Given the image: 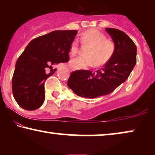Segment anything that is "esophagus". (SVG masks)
Instances as JSON below:
<instances>
[{
    "mask_svg": "<svg viewBox=\"0 0 155 155\" xmlns=\"http://www.w3.org/2000/svg\"><path fill=\"white\" fill-rule=\"evenodd\" d=\"M69 69H70V71H71V72H73V71H74V69L73 68L70 67V68H69Z\"/></svg>",
    "mask_w": 155,
    "mask_h": 155,
    "instance_id": "obj_1",
    "label": "esophagus"
}]
</instances>
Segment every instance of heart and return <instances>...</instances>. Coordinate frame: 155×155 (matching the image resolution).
Instances as JSON below:
<instances>
[{"instance_id": "b5f03b06", "label": "heart", "mask_w": 155, "mask_h": 155, "mask_svg": "<svg viewBox=\"0 0 155 155\" xmlns=\"http://www.w3.org/2000/svg\"><path fill=\"white\" fill-rule=\"evenodd\" d=\"M80 41L83 44H89L90 47L87 52V56H80L73 59L70 65L75 70L85 69L87 68L100 66L107 63L113 56L115 51L114 42L106 39V36L96 29H88L80 37ZM79 42L73 40L70 46L69 54L71 57L77 54Z\"/></svg>"}]
</instances>
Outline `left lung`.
I'll list each match as a JSON object with an SVG mask.
<instances>
[{
  "label": "left lung",
  "mask_w": 155,
  "mask_h": 155,
  "mask_svg": "<svg viewBox=\"0 0 155 155\" xmlns=\"http://www.w3.org/2000/svg\"><path fill=\"white\" fill-rule=\"evenodd\" d=\"M105 29L115 45L113 56L96 73L80 70L71 74L67 84L78 96L94 99L110 94L128 79L136 64L137 48L132 39L119 29Z\"/></svg>",
  "instance_id": "obj_1"
}]
</instances>
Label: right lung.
Returning <instances> with one entry per match:
<instances>
[{"label":"right lung","mask_w":155,"mask_h":155,"mask_svg":"<svg viewBox=\"0 0 155 155\" xmlns=\"http://www.w3.org/2000/svg\"><path fill=\"white\" fill-rule=\"evenodd\" d=\"M77 30H56L29 42L16 62L12 79L14 98L22 109L32 111L45 100L44 82L55 73L54 65L69 61L70 46Z\"/></svg>","instance_id":"obj_1"}]
</instances>
